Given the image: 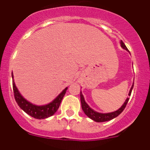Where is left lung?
Returning <instances> with one entry per match:
<instances>
[{
	"label": "left lung",
	"instance_id": "obj_1",
	"mask_svg": "<svg viewBox=\"0 0 150 150\" xmlns=\"http://www.w3.org/2000/svg\"><path fill=\"white\" fill-rule=\"evenodd\" d=\"M120 46L123 49L126 50L127 51H128V48L127 47L125 46V45L124 44L123 42L120 41ZM129 52V51H128ZM134 88V83H133L132 86H131V89L129 91V93H128V96H131V91H132V89ZM80 96H81V107H82L84 113L91 120H94V121L98 122H105V121H109L110 120H112L113 118L115 117H117L120 113L122 112V111L124 110V109L126 107V104L128 103V100H129V97L125 99V102H124L123 104L117 110L114 112H108V113H102V112H98L95 111L93 110L91 107H89V105L86 102L84 99V96L83 95L82 92L81 91V93H80Z\"/></svg>",
	"mask_w": 150,
	"mask_h": 150
}]
</instances>
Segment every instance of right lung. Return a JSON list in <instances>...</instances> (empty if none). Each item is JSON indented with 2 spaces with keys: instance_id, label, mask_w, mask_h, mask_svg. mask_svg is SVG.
Segmentation results:
<instances>
[{
  "instance_id": "add662e5",
  "label": "right lung",
  "mask_w": 150,
  "mask_h": 150,
  "mask_svg": "<svg viewBox=\"0 0 150 150\" xmlns=\"http://www.w3.org/2000/svg\"><path fill=\"white\" fill-rule=\"evenodd\" d=\"M11 76L13 78V93H14V98L16 103L24 112H25L27 114H28L31 117L36 119H46L50 116H52L59 107L62 100L68 88L67 87H66L50 103L44 104V105H36V104L30 102L22 96V95L21 94L20 92L16 88V85H15L14 81H13V72L11 73Z\"/></svg>"
}]
</instances>
